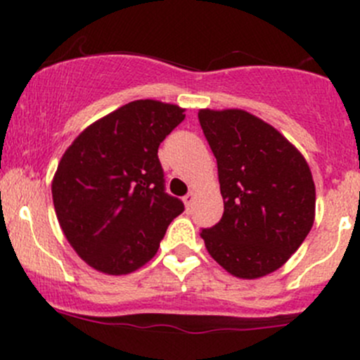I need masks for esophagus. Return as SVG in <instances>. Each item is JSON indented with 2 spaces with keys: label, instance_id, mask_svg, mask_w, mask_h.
Returning a JSON list of instances; mask_svg holds the SVG:
<instances>
[{
  "label": "esophagus",
  "instance_id": "obj_1",
  "mask_svg": "<svg viewBox=\"0 0 360 360\" xmlns=\"http://www.w3.org/2000/svg\"><path fill=\"white\" fill-rule=\"evenodd\" d=\"M184 200V205H186V210H190L191 207H193V200H195V195L193 193H188L186 197L183 198Z\"/></svg>",
  "mask_w": 360,
  "mask_h": 360
}]
</instances>
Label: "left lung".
Listing matches in <instances>:
<instances>
[{"label":"left lung","instance_id":"8db88e82","mask_svg":"<svg viewBox=\"0 0 360 360\" xmlns=\"http://www.w3.org/2000/svg\"><path fill=\"white\" fill-rule=\"evenodd\" d=\"M217 160L223 217L200 237L210 256L238 278L278 270L315 219V184L303 155L270 123L244 110H200Z\"/></svg>","mask_w":360,"mask_h":360}]
</instances>
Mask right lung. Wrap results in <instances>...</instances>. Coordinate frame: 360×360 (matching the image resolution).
Segmentation results:
<instances>
[{"label": "right lung", "mask_w": 360, "mask_h": 360, "mask_svg": "<svg viewBox=\"0 0 360 360\" xmlns=\"http://www.w3.org/2000/svg\"><path fill=\"white\" fill-rule=\"evenodd\" d=\"M160 101H132L86 127L60 158L52 181L57 219L79 257L125 275L157 254L183 202L165 193L158 146L184 120Z\"/></svg>", "instance_id": "right-lung-1"}]
</instances>
